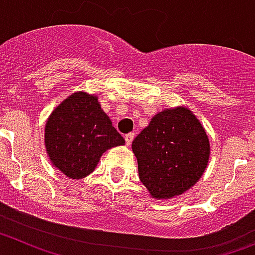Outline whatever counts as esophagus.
Masks as SVG:
<instances>
[{"instance_id":"esophagus-1","label":"esophagus","mask_w":255,"mask_h":255,"mask_svg":"<svg viewBox=\"0 0 255 255\" xmlns=\"http://www.w3.org/2000/svg\"><path fill=\"white\" fill-rule=\"evenodd\" d=\"M132 139H134V134L130 132V134H126L125 135V141H126V145H130L132 143Z\"/></svg>"}]
</instances>
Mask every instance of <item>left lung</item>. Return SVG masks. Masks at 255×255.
<instances>
[{"label":"left lung","instance_id":"8db88e82","mask_svg":"<svg viewBox=\"0 0 255 255\" xmlns=\"http://www.w3.org/2000/svg\"><path fill=\"white\" fill-rule=\"evenodd\" d=\"M140 181L153 198L182 194L203 175L209 141L197 117L185 107L155 115L132 141Z\"/></svg>","mask_w":255,"mask_h":255}]
</instances>
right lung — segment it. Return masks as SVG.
<instances>
[{
    "label": "right lung",
    "instance_id": "add662e5",
    "mask_svg": "<svg viewBox=\"0 0 255 255\" xmlns=\"http://www.w3.org/2000/svg\"><path fill=\"white\" fill-rule=\"evenodd\" d=\"M44 141L52 163L70 179L93 172L106 150L125 143L97 97L84 92L71 94L52 112Z\"/></svg>",
    "mask_w": 255,
    "mask_h": 255
}]
</instances>
